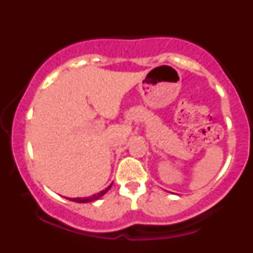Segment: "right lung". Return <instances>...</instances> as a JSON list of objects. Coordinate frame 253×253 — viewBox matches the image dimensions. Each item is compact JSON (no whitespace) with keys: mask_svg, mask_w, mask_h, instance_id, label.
I'll return each mask as SVG.
<instances>
[{"mask_svg":"<svg viewBox=\"0 0 253 253\" xmlns=\"http://www.w3.org/2000/svg\"><path fill=\"white\" fill-rule=\"evenodd\" d=\"M111 187H112V185L109 186V187H107L106 189H105V190L100 191V192H98V194H96V195H93L91 197H87V198H70V200H71V201H75V203H80V204L90 203V201L97 200V199H99V198H100V197L104 196V195L106 194V192L109 190V188H111Z\"/></svg>","mask_w":253,"mask_h":253,"instance_id":"obj_1","label":"right lung"}]
</instances>
